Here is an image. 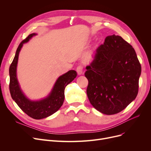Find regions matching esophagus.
<instances>
[{"instance_id":"esophagus-1","label":"esophagus","mask_w":151,"mask_h":151,"mask_svg":"<svg viewBox=\"0 0 151 151\" xmlns=\"http://www.w3.org/2000/svg\"><path fill=\"white\" fill-rule=\"evenodd\" d=\"M76 70H77V72H78V75H80L81 74H83V73H84L83 66L82 65H79L76 68Z\"/></svg>"}]
</instances>
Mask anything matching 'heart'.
<instances>
[{
  "mask_svg": "<svg viewBox=\"0 0 151 151\" xmlns=\"http://www.w3.org/2000/svg\"><path fill=\"white\" fill-rule=\"evenodd\" d=\"M86 58L87 59H91L92 58V54L91 52L88 53L86 55Z\"/></svg>",
  "mask_w": 151,
  "mask_h": 151,
  "instance_id": "obj_1",
  "label": "heart"
}]
</instances>
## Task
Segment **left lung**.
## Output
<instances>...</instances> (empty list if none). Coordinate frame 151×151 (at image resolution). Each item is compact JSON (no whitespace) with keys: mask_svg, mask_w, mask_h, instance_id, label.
<instances>
[{"mask_svg":"<svg viewBox=\"0 0 151 151\" xmlns=\"http://www.w3.org/2000/svg\"><path fill=\"white\" fill-rule=\"evenodd\" d=\"M86 68L87 95L100 113L117 114L137 97L141 64L132 46L121 36L106 37Z\"/></svg>","mask_w":151,"mask_h":151,"instance_id":"obj_1","label":"left lung"}]
</instances>
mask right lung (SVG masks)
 I'll list each match as a JSON object with an SVG mask.
<instances>
[{
    "instance_id": "add662e5",
    "label": "right lung",
    "mask_w": 151,
    "mask_h": 151,
    "mask_svg": "<svg viewBox=\"0 0 151 151\" xmlns=\"http://www.w3.org/2000/svg\"><path fill=\"white\" fill-rule=\"evenodd\" d=\"M37 34H30L19 45L15 56L9 68L10 84L9 89L12 98L18 106L26 114L35 119H41L48 117L55 113L62 106L64 101V91L65 87L76 77L75 70H70L59 76L54 84L53 88L47 97L40 100H29L21 91L17 76V68L20 50L24 43Z\"/></svg>"
}]
</instances>
